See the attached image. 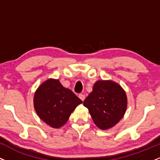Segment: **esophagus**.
Returning a JSON list of instances; mask_svg holds the SVG:
<instances>
[{
    "label": "esophagus",
    "mask_w": 160,
    "mask_h": 160,
    "mask_svg": "<svg viewBox=\"0 0 160 160\" xmlns=\"http://www.w3.org/2000/svg\"><path fill=\"white\" fill-rule=\"evenodd\" d=\"M79 98H80V99H81V100L82 101V102H83V101L85 100V98H86V97H85V95H84L83 94H80V95H79Z\"/></svg>",
    "instance_id": "esophagus-1"
}]
</instances>
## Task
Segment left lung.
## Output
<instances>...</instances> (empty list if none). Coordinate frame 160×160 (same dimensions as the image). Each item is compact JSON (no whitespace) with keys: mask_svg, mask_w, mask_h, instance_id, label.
Returning <instances> with one entry per match:
<instances>
[{"mask_svg":"<svg viewBox=\"0 0 160 160\" xmlns=\"http://www.w3.org/2000/svg\"><path fill=\"white\" fill-rule=\"evenodd\" d=\"M127 96L120 84L112 80H98L83 102L93 122L102 130L109 129L124 117Z\"/></svg>","mask_w":160,"mask_h":160,"instance_id":"obj_1","label":"left lung"}]
</instances>
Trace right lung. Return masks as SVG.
I'll return each instance as SVG.
<instances>
[{
  "label": "right lung",
  "mask_w": 160,
  "mask_h": 160,
  "mask_svg": "<svg viewBox=\"0 0 160 160\" xmlns=\"http://www.w3.org/2000/svg\"><path fill=\"white\" fill-rule=\"evenodd\" d=\"M82 100L58 80L48 79L38 86L34 95V107L38 117L50 127L59 128L68 120Z\"/></svg>",
  "instance_id": "right-lung-1"
}]
</instances>
